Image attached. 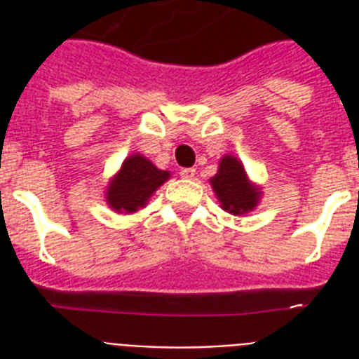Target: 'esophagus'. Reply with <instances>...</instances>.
<instances>
[{
	"label": "esophagus",
	"instance_id": "1",
	"mask_svg": "<svg viewBox=\"0 0 359 359\" xmlns=\"http://www.w3.org/2000/svg\"><path fill=\"white\" fill-rule=\"evenodd\" d=\"M180 177H182V179H194V177H196V169L182 168L180 169Z\"/></svg>",
	"mask_w": 359,
	"mask_h": 359
}]
</instances>
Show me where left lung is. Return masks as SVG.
I'll return each mask as SVG.
<instances>
[{
  "label": "left lung",
  "mask_w": 359,
  "mask_h": 359,
  "mask_svg": "<svg viewBox=\"0 0 359 359\" xmlns=\"http://www.w3.org/2000/svg\"><path fill=\"white\" fill-rule=\"evenodd\" d=\"M210 184L222 208L233 216L248 214L261 199V191L250 182L242 162L229 154L219 160L218 173L210 179Z\"/></svg>",
  "instance_id": "1"
}]
</instances>
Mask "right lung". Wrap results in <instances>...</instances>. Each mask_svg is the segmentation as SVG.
I'll use <instances>...</instances> for the list:
<instances>
[{
    "mask_svg": "<svg viewBox=\"0 0 359 359\" xmlns=\"http://www.w3.org/2000/svg\"><path fill=\"white\" fill-rule=\"evenodd\" d=\"M169 177V171L158 169L151 160L135 152L124 160L117 175L108 184L106 201L115 212H137Z\"/></svg>",
    "mask_w": 359,
    "mask_h": 359,
    "instance_id": "1",
    "label": "right lung"
}]
</instances>
